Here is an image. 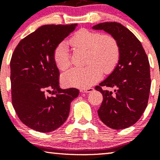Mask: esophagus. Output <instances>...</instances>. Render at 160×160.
Masks as SVG:
<instances>
[{"label":"esophagus","instance_id":"1","mask_svg":"<svg viewBox=\"0 0 160 160\" xmlns=\"http://www.w3.org/2000/svg\"><path fill=\"white\" fill-rule=\"evenodd\" d=\"M92 91H94V89H93V88H87V89H82L80 90L81 92H85V93L91 92Z\"/></svg>","mask_w":160,"mask_h":160}]
</instances>
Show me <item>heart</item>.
<instances>
[{
	"mask_svg": "<svg viewBox=\"0 0 160 160\" xmlns=\"http://www.w3.org/2000/svg\"><path fill=\"white\" fill-rule=\"evenodd\" d=\"M74 49L87 50L86 68H73L64 73L62 82L71 87L86 89L100 80L102 71L110 73L117 65L120 58V49L117 40L109 34H102L81 29L68 41ZM53 60L60 71L69 68L68 48L65 43L57 45L53 52Z\"/></svg>",
	"mask_w": 160,
	"mask_h": 160,
	"instance_id": "b5f03b06",
	"label": "heart"
}]
</instances>
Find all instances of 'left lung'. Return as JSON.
I'll return each instance as SVG.
<instances>
[{"label":"left lung","mask_w":160,"mask_h":160,"mask_svg":"<svg viewBox=\"0 0 160 160\" xmlns=\"http://www.w3.org/2000/svg\"><path fill=\"white\" fill-rule=\"evenodd\" d=\"M92 28L111 34L120 49L113 71L95 88L103 95L98 117L113 129L128 128L140 119L148 105L151 84L148 58L135 34L120 23H100ZM103 86L114 92L103 91Z\"/></svg>","instance_id":"obj_1"}]
</instances>
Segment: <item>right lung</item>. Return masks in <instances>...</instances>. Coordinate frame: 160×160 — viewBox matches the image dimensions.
<instances>
[{
  "instance_id": "obj_1",
  "label": "right lung",
  "mask_w": 160,
  "mask_h": 160,
  "mask_svg": "<svg viewBox=\"0 0 160 160\" xmlns=\"http://www.w3.org/2000/svg\"><path fill=\"white\" fill-rule=\"evenodd\" d=\"M78 24L45 25L19 42L10 61L12 103L20 120L40 132L59 128L69 115L71 103L79 95L74 88L59 86V71L53 60L57 45ZM47 91L53 95L48 97Z\"/></svg>"
}]
</instances>
